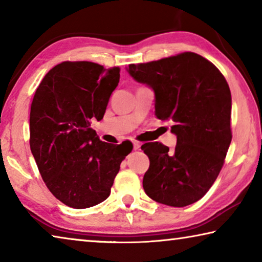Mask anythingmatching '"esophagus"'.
I'll use <instances>...</instances> for the list:
<instances>
[{
	"label": "esophagus",
	"mask_w": 262,
	"mask_h": 262,
	"mask_svg": "<svg viewBox=\"0 0 262 262\" xmlns=\"http://www.w3.org/2000/svg\"><path fill=\"white\" fill-rule=\"evenodd\" d=\"M133 145H134V150H139L141 147L140 142H133Z\"/></svg>",
	"instance_id": "esophagus-1"
}]
</instances>
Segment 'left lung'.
<instances>
[{"label":"left lung","mask_w":262,"mask_h":262,"mask_svg":"<svg viewBox=\"0 0 262 262\" xmlns=\"http://www.w3.org/2000/svg\"><path fill=\"white\" fill-rule=\"evenodd\" d=\"M130 76L155 91V114L172 120L174 151L142 145L150 165L143 177L149 198L171 207L200 200L215 183L232 140L231 92L215 64L193 52L128 66Z\"/></svg>","instance_id":"1"}]
</instances>
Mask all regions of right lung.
I'll list each match as a JSON object with an SVG mask.
<instances>
[{
	"label": "right lung",
	"mask_w": 262,
	"mask_h": 262,
	"mask_svg": "<svg viewBox=\"0 0 262 262\" xmlns=\"http://www.w3.org/2000/svg\"><path fill=\"white\" fill-rule=\"evenodd\" d=\"M120 79V68L64 61L48 72L30 112V148L42 180L66 206L84 209L108 198L120 164L132 149L99 140L101 120Z\"/></svg>",
	"instance_id": "add662e5"
}]
</instances>
